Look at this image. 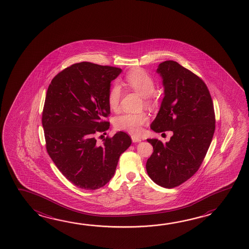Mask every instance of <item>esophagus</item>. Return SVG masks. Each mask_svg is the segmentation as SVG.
<instances>
[{
  "instance_id": "obj_1",
  "label": "esophagus",
  "mask_w": 249,
  "mask_h": 249,
  "mask_svg": "<svg viewBox=\"0 0 249 249\" xmlns=\"http://www.w3.org/2000/svg\"><path fill=\"white\" fill-rule=\"evenodd\" d=\"M131 141H132L133 143H137V142H141V139L140 138V137H137V136L132 135L131 136Z\"/></svg>"
}]
</instances>
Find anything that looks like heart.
<instances>
[{
    "mask_svg": "<svg viewBox=\"0 0 249 249\" xmlns=\"http://www.w3.org/2000/svg\"><path fill=\"white\" fill-rule=\"evenodd\" d=\"M124 83L132 90L138 92L144 97L146 105L154 103L153 92L155 89V82L153 77L142 68H135L127 73L124 77ZM122 97V89L118 84H113L108 92L107 101L109 108L116 110L118 108ZM148 115L145 112L132 113L125 112L115 118V127L119 131H127L131 134H140L143 125L148 121Z\"/></svg>",
    "mask_w": 249,
    "mask_h": 249,
    "instance_id": "b5f03b06",
    "label": "heart"
}]
</instances>
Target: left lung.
<instances>
[{"mask_svg":"<svg viewBox=\"0 0 249 249\" xmlns=\"http://www.w3.org/2000/svg\"><path fill=\"white\" fill-rule=\"evenodd\" d=\"M164 98L157 117L151 124L155 132L172 131L170 141H147L154 152L146 161V172L163 188L181 185L194 176L213 141L215 112L213 99L204 81L177 61L159 65Z\"/></svg>","mask_w":249,"mask_h":249,"instance_id":"left-lung-1","label":"left lung"}]
</instances>
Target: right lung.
Listing matches in <instances>:
<instances>
[{"mask_svg":"<svg viewBox=\"0 0 249 249\" xmlns=\"http://www.w3.org/2000/svg\"><path fill=\"white\" fill-rule=\"evenodd\" d=\"M121 68L90 62L73 64L59 72L48 87L42 113L47 153L64 177L80 189L95 190L108 183L120 155L131 145L124 131L95 135L109 128L107 96Z\"/></svg>","mask_w":249,"mask_h":249,"instance_id":"obj_1","label":"right lung"}]
</instances>
